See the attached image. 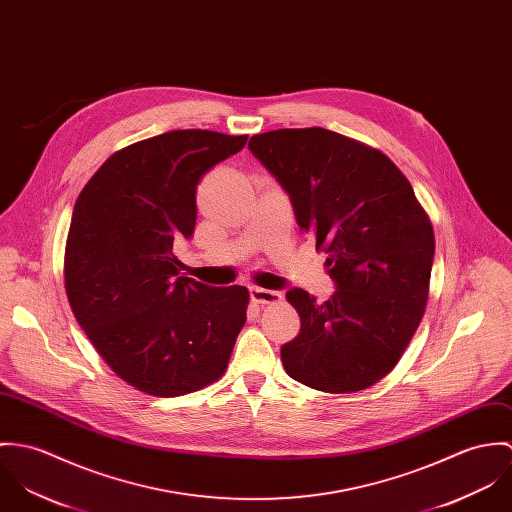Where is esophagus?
<instances>
[{
	"label": "esophagus",
	"mask_w": 512,
	"mask_h": 512,
	"mask_svg": "<svg viewBox=\"0 0 512 512\" xmlns=\"http://www.w3.org/2000/svg\"><path fill=\"white\" fill-rule=\"evenodd\" d=\"M249 294L255 304H275V302H281V298H283L281 292L259 288V286H249Z\"/></svg>",
	"instance_id": "1"
}]
</instances>
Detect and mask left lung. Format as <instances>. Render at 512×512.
<instances>
[{"instance_id":"8db88e82","label":"left lung","mask_w":512,"mask_h":512,"mask_svg":"<svg viewBox=\"0 0 512 512\" xmlns=\"http://www.w3.org/2000/svg\"><path fill=\"white\" fill-rule=\"evenodd\" d=\"M251 153L290 198L296 222L328 255L330 300L286 292L300 316L281 347L284 371L324 393H357L387 377L426 308L434 229L397 165L324 127L275 129Z\"/></svg>"}]
</instances>
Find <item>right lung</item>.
I'll list each match as a JSON object with an SVG mask.
<instances>
[{"label": "right lung", "mask_w": 512, "mask_h": 512, "mask_svg": "<svg viewBox=\"0 0 512 512\" xmlns=\"http://www.w3.org/2000/svg\"><path fill=\"white\" fill-rule=\"evenodd\" d=\"M247 135L178 129L114 153L82 188L64 288L80 328L131 387L180 397L218 381L247 320L245 286L180 275L172 245L196 226V188Z\"/></svg>", "instance_id": "right-lung-1"}]
</instances>
